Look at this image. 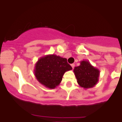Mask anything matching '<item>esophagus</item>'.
I'll list each match as a JSON object with an SVG mask.
<instances>
[{
	"label": "esophagus",
	"mask_w": 122,
	"mask_h": 122,
	"mask_svg": "<svg viewBox=\"0 0 122 122\" xmlns=\"http://www.w3.org/2000/svg\"><path fill=\"white\" fill-rule=\"evenodd\" d=\"M71 67H72V69H74V66H75V64H71Z\"/></svg>",
	"instance_id": "esophagus-1"
}]
</instances>
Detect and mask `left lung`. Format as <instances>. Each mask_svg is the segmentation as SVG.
Wrapping results in <instances>:
<instances>
[{
	"mask_svg": "<svg viewBox=\"0 0 122 122\" xmlns=\"http://www.w3.org/2000/svg\"><path fill=\"white\" fill-rule=\"evenodd\" d=\"M74 72L80 87L89 89L94 87L99 81L100 71L88 61H81L80 65L74 67Z\"/></svg>",
	"mask_w": 122,
	"mask_h": 122,
	"instance_id": "obj_1",
	"label": "left lung"
}]
</instances>
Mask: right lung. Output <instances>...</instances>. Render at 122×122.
Segmentation results:
<instances>
[{
	"label": "right lung",
	"instance_id": "right-lung-1",
	"mask_svg": "<svg viewBox=\"0 0 122 122\" xmlns=\"http://www.w3.org/2000/svg\"><path fill=\"white\" fill-rule=\"evenodd\" d=\"M72 69L66 58L48 55L41 57L36 63L34 74L40 83L53 89L61 83L64 74Z\"/></svg>",
	"mask_w": 122,
	"mask_h": 122
}]
</instances>
